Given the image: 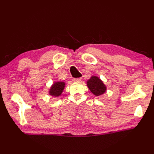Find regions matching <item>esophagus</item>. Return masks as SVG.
<instances>
[{
    "instance_id": "esophagus-1",
    "label": "esophagus",
    "mask_w": 154,
    "mask_h": 154,
    "mask_svg": "<svg viewBox=\"0 0 154 154\" xmlns=\"http://www.w3.org/2000/svg\"><path fill=\"white\" fill-rule=\"evenodd\" d=\"M82 79L81 78H75V79H73V81L75 83H77V82H80L81 81Z\"/></svg>"
}]
</instances>
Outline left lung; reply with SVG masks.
I'll list each match as a JSON object with an SVG mask.
<instances>
[{"label":"left lung","mask_w":154,"mask_h":154,"mask_svg":"<svg viewBox=\"0 0 154 154\" xmlns=\"http://www.w3.org/2000/svg\"><path fill=\"white\" fill-rule=\"evenodd\" d=\"M87 87L94 95H102L106 91V87L99 77L92 76L87 81Z\"/></svg>","instance_id":"1"}]
</instances>
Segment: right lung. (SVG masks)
<instances>
[{"label":"right lung","instance_id":"1","mask_svg":"<svg viewBox=\"0 0 154 154\" xmlns=\"http://www.w3.org/2000/svg\"><path fill=\"white\" fill-rule=\"evenodd\" d=\"M65 85V83L64 82H61V81L55 82L50 87V91H49V94H50V95L54 97H60L61 93H63Z\"/></svg>","mask_w":154,"mask_h":154}]
</instances>
